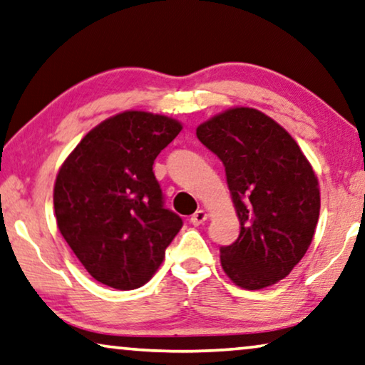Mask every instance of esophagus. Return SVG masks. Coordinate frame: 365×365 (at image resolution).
Returning <instances> with one entry per match:
<instances>
[{
	"mask_svg": "<svg viewBox=\"0 0 365 365\" xmlns=\"http://www.w3.org/2000/svg\"><path fill=\"white\" fill-rule=\"evenodd\" d=\"M206 217H208V215H206L203 210H198V211H195L192 216H190V222H192L193 226H200L201 222L206 221Z\"/></svg>",
	"mask_w": 365,
	"mask_h": 365,
	"instance_id": "1",
	"label": "esophagus"
}]
</instances>
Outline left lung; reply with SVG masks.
Returning <instances> with one entry per match:
<instances>
[{
	"mask_svg": "<svg viewBox=\"0 0 365 365\" xmlns=\"http://www.w3.org/2000/svg\"><path fill=\"white\" fill-rule=\"evenodd\" d=\"M201 144L220 157L241 222L222 246L221 265L236 285L260 290L285 279L313 241L318 178L295 139L254 108H232L200 124Z\"/></svg>",
	"mask_w": 365,
	"mask_h": 365,
	"instance_id": "left-lung-1",
	"label": "left lung"
}]
</instances>
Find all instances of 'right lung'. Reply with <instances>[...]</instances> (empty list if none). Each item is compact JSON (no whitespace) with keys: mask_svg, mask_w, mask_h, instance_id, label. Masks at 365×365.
<instances>
[{"mask_svg":"<svg viewBox=\"0 0 365 365\" xmlns=\"http://www.w3.org/2000/svg\"><path fill=\"white\" fill-rule=\"evenodd\" d=\"M180 130L172 118L124 111L91 129L58 170V231L101 284L116 290L143 287L182 230V217L164 206L152 170Z\"/></svg>","mask_w":365,"mask_h":365,"instance_id":"add662e5","label":"right lung"}]
</instances>
